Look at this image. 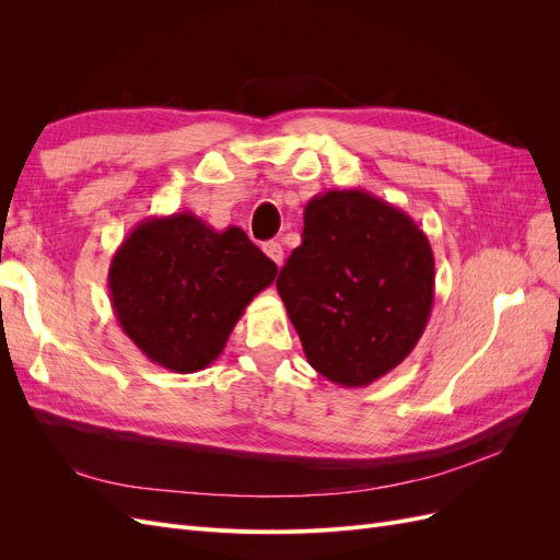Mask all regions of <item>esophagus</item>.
I'll return each instance as SVG.
<instances>
[{
	"label": "esophagus",
	"instance_id": "esophagus-1",
	"mask_svg": "<svg viewBox=\"0 0 560 560\" xmlns=\"http://www.w3.org/2000/svg\"><path fill=\"white\" fill-rule=\"evenodd\" d=\"M264 252H266L268 257L273 259L278 266H282V261H284V252H282V245H280V243H273V241L266 243V245H264Z\"/></svg>",
	"mask_w": 560,
	"mask_h": 560
}]
</instances>
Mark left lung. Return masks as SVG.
Returning <instances> with one entry per match:
<instances>
[{
	"label": "left lung",
	"instance_id": "8db88e82",
	"mask_svg": "<svg viewBox=\"0 0 560 560\" xmlns=\"http://www.w3.org/2000/svg\"><path fill=\"white\" fill-rule=\"evenodd\" d=\"M311 366L364 387L409 358L434 301V254L404 210L331 189L303 210V243L276 282Z\"/></svg>",
	"mask_w": 560,
	"mask_h": 560
}]
</instances>
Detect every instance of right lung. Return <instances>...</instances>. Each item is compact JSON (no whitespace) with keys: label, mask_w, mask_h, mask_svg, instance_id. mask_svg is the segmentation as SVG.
<instances>
[{"label":"right lung","mask_w":560,"mask_h":560,"mask_svg":"<svg viewBox=\"0 0 560 560\" xmlns=\"http://www.w3.org/2000/svg\"><path fill=\"white\" fill-rule=\"evenodd\" d=\"M278 266L243 229L214 231L191 212L135 226L109 266L118 325L147 358L194 374L222 354L247 303L276 280Z\"/></svg>","instance_id":"right-lung-1"}]
</instances>
